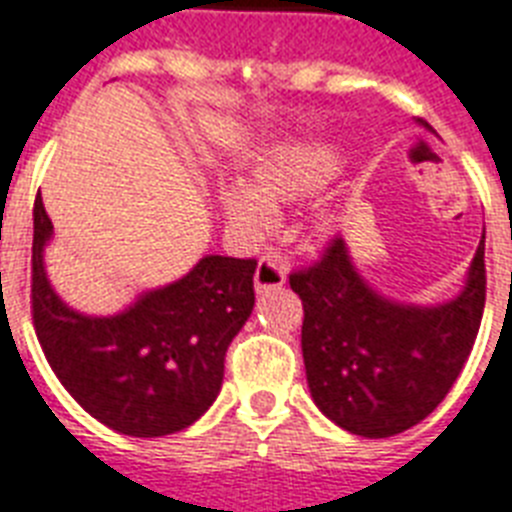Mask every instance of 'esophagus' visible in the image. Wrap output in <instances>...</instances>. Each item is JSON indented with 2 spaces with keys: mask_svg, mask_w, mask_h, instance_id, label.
I'll use <instances>...</instances> for the list:
<instances>
[{
  "mask_svg": "<svg viewBox=\"0 0 512 512\" xmlns=\"http://www.w3.org/2000/svg\"><path fill=\"white\" fill-rule=\"evenodd\" d=\"M286 284V265L278 255H263L255 270V286L257 292L265 289H278Z\"/></svg>",
  "mask_w": 512,
  "mask_h": 512,
  "instance_id": "1",
  "label": "esophagus"
}]
</instances>
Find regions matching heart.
I'll return each mask as SVG.
<instances>
[{
    "label": "heart",
    "instance_id": "1",
    "mask_svg": "<svg viewBox=\"0 0 512 512\" xmlns=\"http://www.w3.org/2000/svg\"><path fill=\"white\" fill-rule=\"evenodd\" d=\"M339 165V152L328 144H297L278 152L255 170L252 189L228 186L223 191L231 226L247 236L263 234L273 223L270 205L313 194L339 173Z\"/></svg>",
    "mask_w": 512,
    "mask_h": 512
}]
</instances>
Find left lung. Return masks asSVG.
<instances>
[{"mask_svg":"<svg viewBox=\"0 0 512 512\" xmlns=\"http://www.w3.org/2000/svg\"><path fill=\"white\" fill-rule=\"evenodd\" d=\"M302 299V357L315 405L336 426L386 439L421 423L471 355L486 302L484 236L468 284L439 307L389 302L357 276L334 236L321 260L289 273Z\"/></svg>","mask_w":512,"mask_h":512,"instance_id":"8db88e82","label":"left lung"}]
</instances>
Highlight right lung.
<instances>
[{
	"instance_id": "obj_1",
	"label": "right lung",
	"mask_w": 512,
	"mask_h": 512,
	"mask_svg": "<svg viewBox=\"0 0 512 512\" xmlns=\"http://www.w3.org/2000/svg\"><path fill=\"white\" fill-rule=\"evenodd\" d=\"M52 236L33 205L31 315L54 376L99 423L128 436H168L213 405L226 350L255 307L257 260L207 255L181 281L126 313L91 318L62 305L44 273Z\"/></svg>"
}]
</instances>
